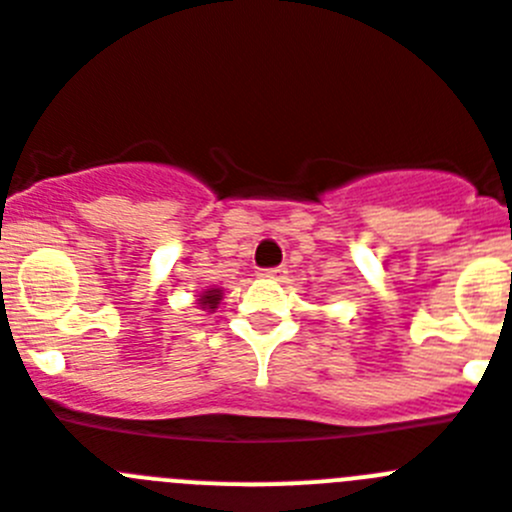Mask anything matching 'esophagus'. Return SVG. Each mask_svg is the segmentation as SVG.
<instances>
[{"label": "esophagus", "mask_w": 512, "mask_h": 512, "mask_svg": "<svg viewBox=\"0 0 512 512\" xmlns=\"http://www.w3.org/2000/svg\"><path fill=\"white\" fill-rule=\"evenodd\" d=\"M284 274H287V271L282 269V266H274V269H264L261 271V277H266V279H284Z\"/></svg>", "instance_id": "1"}]
</instances>
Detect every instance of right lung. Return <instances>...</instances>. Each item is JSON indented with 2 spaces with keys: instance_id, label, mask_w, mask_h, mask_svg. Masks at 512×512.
<instances>
[{
  "instance_id": "obj_1",
  "label": "right lung",
  "mask_w": 512,
  "mask_h": 512,
  "mask_svg": "<svg viewBox=\"0 0 512 512\" xmlns=\"http://www.w3.org/2000/svg\"><path fill=\"white\" fill-rule=\"evenodd\" d=\"M220 300H223V289L215 287V289H207V292H202L200 300H197V305H200L202 310L212 312L217 305H220Z\"/></svg>"
}]
</instances>
